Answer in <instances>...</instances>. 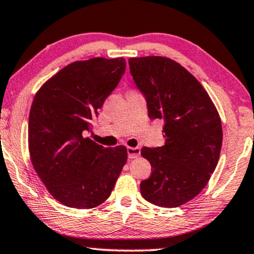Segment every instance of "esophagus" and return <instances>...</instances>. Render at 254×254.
Returning a JSON list of instances; mask_svg holds the SVG:
<instances>
[{
  "label": "esophagus",
  "instance_id": "obj_1",
  "mask_svg": "<svg viewBox=\"0 0 254 254\" xmlns=\"http://www.w3.org/2000/svg\"><path fill=\"white\" fill-rule=\"evenodd\" d=\"M141 149L139 147H128L127 148V154L128 159H136V157L140 156Z\"/></svg>",
  "mask_w": 254,
  "mask_h": 254
}]
</instances>
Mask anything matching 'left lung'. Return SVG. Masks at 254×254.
I'll return each mask as SVG.
<instances>
[{
  "mask_svg": "<svg viewBox=\"0 0 254 254\" xmlns=\"http://www.w3.org/2000/svg\"><path fill=\"white\" fill-rule=\"evenodd\" d=\"M130 74L147 100L148 117L164 121V146L143 147L151 175L141 195L161 207L191 200L209 182L218 163L222 123L211 98L189 71L167 57L128 59Z\"/></svg>",
  "mask_w": 254,
  "mask_h": 254,
  "instance_id": "left-lung-1",
  "label": "left lung"
}]
</instances>
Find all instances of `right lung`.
<instances>
[{
  "instance_id": "1",
  "label": "right lung",
  "mask_w": 254,
  "mask_h": 254,
  "mask_svg": "<svg viewBox=\"0 0 254 254\" xmlns=\"http://www.w3.org/2000/svg\"><path fill=\"white\" fill-rule=\"evenodd\" d=\"M126 70L125 58L78 61L36 93L29 114V153L55 199L92 209L110 197L127 161V148H105L85 136Z\"/></svg>"
}]
</instances>
